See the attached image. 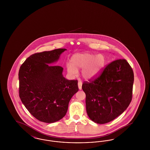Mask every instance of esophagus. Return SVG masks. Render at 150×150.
<instances>
[{"mask_svg":"<svg viewBox=\"0 0 150 150\" xmlns=\"http://www.w3.org/2000/svg\"><path fill=\"white\" fill-rule=\"evenodd\" d=\"M78 87L79 89L80 90L81 89V88H82V83H81V81H79L78 82Z\"/></svg>","mask_w":150,"mask_h":150,"instance_id":"34e87169","label":"esophagus"}]
</instances>
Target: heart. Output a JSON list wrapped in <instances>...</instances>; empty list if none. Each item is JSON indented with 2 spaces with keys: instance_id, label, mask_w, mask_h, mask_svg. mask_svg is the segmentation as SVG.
Instances as JSON below:
<instances>
[{
  "instance_id": "obj_1",
  "label": "heart",
  "mask_w": 150,
  "mask_h": 150,
  "mask_svg": "<svg viewBox=\"0 0 150 150\" xmlns=\"http://www.w3.org/2000/svg\"><path fill=\"white\" fill-rule=\"evenodd\" d=\"M106 64V58L103 54H94L89 53H77L72 56L71 64L67 65V70L75 75L79 69H83L82 76L86 80L94 78L99 74Z\"/></svg>"
}]
</instances>
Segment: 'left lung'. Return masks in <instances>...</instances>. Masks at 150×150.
Listing matches in <instances>:
<instances>
[{
    "instance_id": "1",
    "label": "left lung",
    "mask_w": 150,
    "mask_h": 150,
    "mask_svg": "<svg viewBox=\"0 0 150 150\" xmlns=\"http://www.w3.org/2000/svg\"><path fill=\"white\" fill-rule=\"evenodd\" d=\"M134 83L133 71L125 59L106 66L98 77L84 81L86 110L89 117L103 124L114 120L128 107Z\"/></svg>"
}]
</instances>
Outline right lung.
Returning <instances> with one entry per match:
<instances>
[{"mask_svg":"<svg viewBox=\"0 0 150 150\" xmlns=\"http://www.w3.org/2000/svg\"><path fill=\"white\" fill-rule=\"evenodd\" d=\"M65 50L57 49L33 54L20 68V98L29 112L44 122L62 119L72 97L78 91L77 80L64 78L61 66L50 65L57 62Z\"/></svg>","mask_w":150,"mask_h":150,"instance_id":"obj_1","label":"right lung"}]
</instances>
